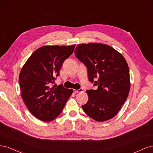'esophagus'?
Listing matches in <instances>:
<instances>
[{
    "label": "esophagus",
    "instance_id": "esophagus-1",
    "mask_svg": "<svg viewBox=\"0 0 153 153\" xmlns=\"http://www.w3.org/2000/svg\"><path fill=\"white\" fill-rule=\"evenodd\" d=\"M83 89H74L73 92H75V93H79V92H83Z\"/></svg>",
    "mask_w": 153,
    "mask_h": 153
}]
</instances>
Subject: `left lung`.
Listing matches in <instances>:
<instances>
[{
  "label": "left lung",
  "mask_w": 153,
  "mask_h": 153,
  "mask_svg": "<svg viewBox=\"0 0 153 153\" xmlns=\"http://www.w3.org/2000/svg\"><path fill=\"white\" fill-rule=\"evenodd\" d=\"M75 54L85 65L89 81L97 86L96 90L86 91L89 99L82 105L83 110L96 121L112 119L126 101L130 89L126 60L112 47L101 43L78 45Z\"/></svg>",
  "instance_id": "1"
}]
</instances>
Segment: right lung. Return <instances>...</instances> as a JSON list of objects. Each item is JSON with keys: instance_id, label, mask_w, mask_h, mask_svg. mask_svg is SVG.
I'll use <instances>...</instances> for the list:
<instances>
[{"instance_id": "add662e5", "label": "right lung", "mask_w": 153, "mask_h": 153, "mask_svg": "<svg viewBox=\"0 0 153 153\" xmlns=\"http://www.w3.org/2000/svg\"><path fill=\"white\" fill-rule=\"evenodd\" d=\"M75 45L43 46L37 49L22 67L19 75L22 98L34 117L53 121L62 112L73 89L62 84L51 87Z\"/></svg>"}]
</instances>
